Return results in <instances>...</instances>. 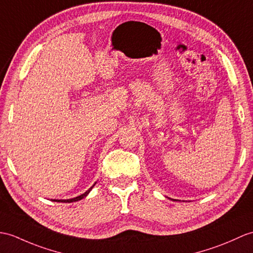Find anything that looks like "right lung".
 <instances>
[{"instance_id": "add662e5", "label": "right lung", "mask_w": 253, "mask_h": 253, "mask_svg": "<svg viewBox=\"0 0 253 253\" xmlns=\"http://www.w3.org/2000/svg\"><path fill=\"white\" fill-rule=\"evenodd\" d=\"M95 185V184H93ZM93 185L91 187H89L84 194H82V195L78 196V197H74V198H71V199H55V202H61V203H73V202H78V201H81L82 198H84L85 196H87V194L89 193L91 191V189L93 187Z\"/></svg>"}]
</instances>
